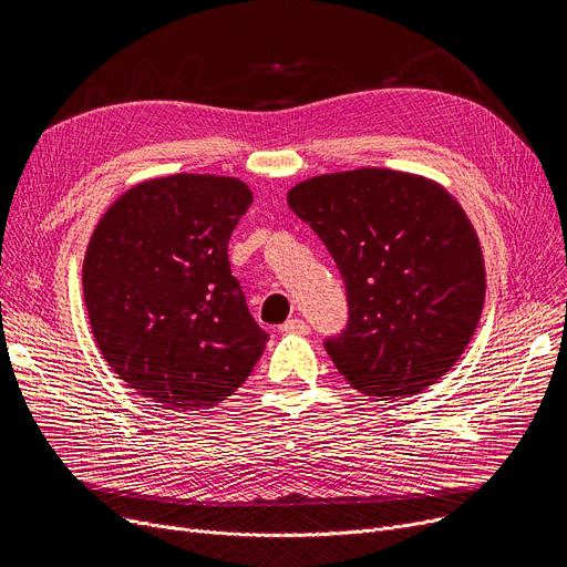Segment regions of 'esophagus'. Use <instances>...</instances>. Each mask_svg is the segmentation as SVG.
<instances>
[{"label": "esophagus", "mask_w": 567, "mask_h": 567, "mask_svg": "<svg viewBox=\"0 0 567 567\" xmlns=\"http://www.w3.org/2000/svg\"><path fill=\"white\" fill-rule=\"evenodd\" d=\"M282 331L285 333H310V326L301 317H291L282 323Z\"/></svg>", "instance_id": "1"}]
</instances>
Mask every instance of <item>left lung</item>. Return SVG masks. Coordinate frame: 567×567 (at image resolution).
Returning a JSON list of instances; mask_svg holds the SVG:
<instances>
[{
    "mask_svg": "<svg viewBox=\"0 0 567 567\" xmlns=\"http://www.w3.org/2000/svg\"><path fill=\"white\" fill-rule=\"evenodd\" d=\"M287 202L344 280L347 326L323 340L338 372L381 400L436 383L485 301L483 250L455 197L425 176L363 167L308 178Z\"/></svg>",
    "mask_w": 567,
    "mask_h": 567,
    "instance_id": "left-lung-1",
    "label": "left lung"
}]
</instances>
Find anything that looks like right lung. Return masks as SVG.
<instances>
[{
    "mask_svg": "<svg viewBox=\"0 0 567 567\" xmlns=\"http://www.w3.org/2000/svg\"><path fill=\"white\" fill-rule=\"evenodd\" d=\"M250 204L231 176L152 178L118 197L89 241L82 289L94 340L118 379L161 406H216L268 342L227 257Z\"/></svg>",
    "mask_w": 567,
    "mask_h": 567,
    "instance_id": "obj_1",
    "label": "right lung"
}]
</instances>
